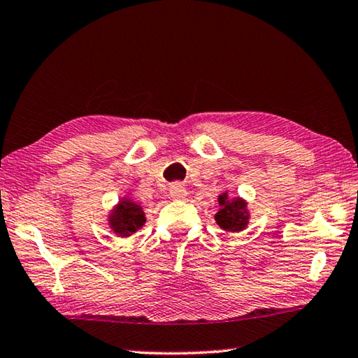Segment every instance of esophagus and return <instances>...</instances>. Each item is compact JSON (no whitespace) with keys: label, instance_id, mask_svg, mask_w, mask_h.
Segmentation results:
<instances>
[{"label":"esophagus","instance_id":"esophagus-1","mask_svg":"<svg viewBox=\"0 0 358 358\" xmlns=\"http://www.w3.org/2000/svg\"><path fill=\"white\" fill-rule=\"evenodd\" d=\"M169 191L173 199H183L186 196V187L181 183H173Z\"/></svg>","mask_w":358,"mask_h":358}]
</instances>
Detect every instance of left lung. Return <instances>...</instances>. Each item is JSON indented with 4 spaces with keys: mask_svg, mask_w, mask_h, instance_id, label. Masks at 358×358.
Returning <instances> with one entry per match:
<instances>
[{
    "mask_svg": "<svg viewBox=\"0 0 358 358\" xmlns=\"http://www.w3.org/2000/svg\"><path fill=\"white\" fill-rule=\"evenodd\" d=\"M217 202L221 207L215 216L217 226L227 232H240L246 227L250 215H248L245 201H241L240 197H234L232 201H229L227 194L224 192L217 197Z\"/></svg>",
    "mask_w": 358,
    "mask_h": 358,
    "instance_id": "obj_1",
    "label": "left lung"
}]
</instances>
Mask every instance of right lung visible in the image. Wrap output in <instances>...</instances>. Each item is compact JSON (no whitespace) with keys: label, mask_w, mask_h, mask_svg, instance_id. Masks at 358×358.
Wrapping results in <instances>:
<instances>
[{"label":"right lung","mask_w":358,"mask_h":358,"mask_svg":"<svg viewBox=\"0 0 358 358\" xmlns=\"http://www.w3.org/2000/svg\"><path fill=\"white\" fill-rule=\"evenodd\" d=\"M108 222H110V227L115 234L120 235V237H128V235L134 234L137 229L143 226L145 215L138 205L131 202L129 199H124L108 216Z\"/></svg>","instance_id":"1"}]
</instances>
